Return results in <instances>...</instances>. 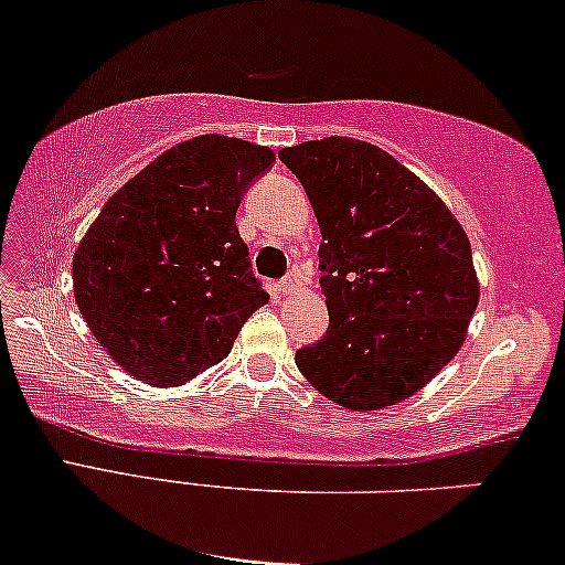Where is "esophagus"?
Returning a JSON list of instances; mask_svg holds the SVG:
<instances>
[{
  "label": "esophagus",
  "instance_id": "34e87169",
  "mask_svg": "<svg viewBox=\"0 0 565 565\" xmlns=\"http://www.w3.org/2000/svg\"><path fill=\"white\" fill-rule=\"evenodd\" d=\"M280 288H282V292H288V296H290V292H298L300 288H303V277H300L298 273H290V275L282 280Z\"/></svg>",
  "mask_w": 565,
  "mask_h": 565
}]
</instances>
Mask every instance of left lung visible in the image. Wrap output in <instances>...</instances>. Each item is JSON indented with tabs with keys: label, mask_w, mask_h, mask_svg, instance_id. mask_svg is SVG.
I'll return each instance as SVG.
<instances>
[{
	"label": "left lung",
	"mask_w": 565,
	"mask_h": 565,
	"mask_svg": "<svg viewBox=\"0 0 565 565\" xmlns=\"http://www.w3.org/2000/svg\"><path fill=\"white\" fill-rule=\"evenodd\" d=\"M324 244L329 329L296 363L317 392L365 413L428 384L467 337L480 300L472 248L426 181L376 145L327 137L280 150Z\"/></svg>",
	"instance_id": "8db88e82"
}]
</instances>
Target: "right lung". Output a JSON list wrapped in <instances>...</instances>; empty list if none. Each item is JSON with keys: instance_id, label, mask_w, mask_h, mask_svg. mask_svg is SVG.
I'll return each instance as SVG.
<instances>
[{"instance_id": "1", "label": "right lung", "mask_w": 565, "mask_h": 565, "mask_svg": "<svg viewBox=\"0 0 565 565\" xmlns=\"http://www.w3.org/2000/svg\"><path fill=\"white\" fill-rule=\"evenodd\" d=\"M275 152L200 135L129 179L79 241L72 282L83 319L129 376L181 386L231 353L269 296L252 275L236 210Z\"/></svg>"}]
</instances>
